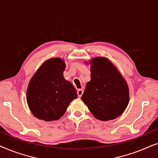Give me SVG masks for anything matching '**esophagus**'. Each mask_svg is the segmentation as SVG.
Segmentation results:
<instances>
[{
	"instance_id": "1",
	"label": "esophagus",
	"mask_w": 158,
	"mask_h": 158,
	"mask_svg": "<svg viewBox=\"0 0 158 158\" xmlns=\"http://www.w3.org/2000/svg\"><path fill=\"white\" fill-rule=\"evenodd\" d=\"M77 96L80 98V97H81L82 95L83 94V89H78L77 90Z\"/></svg>"
}]
</instances>
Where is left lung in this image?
Listing matches in <instances>:
<instances>
[{
	"label": "left lung",
	"mask_w": 158,
	"mask_h": 158,
	"mask_svg": "<svg viewBox=\"0 0 158 158\" xmlns=\"http://www.w3.org/2000/svg\"><path fill=\"white\" fill-rule=\"evenodd\" d=\"M90 81L81 97L96 118L109 121L119 116L129 101L127 83L107 58L98 57L90 61Z\"/></svg>",
	"instance_id": "1"
}]
</instances>
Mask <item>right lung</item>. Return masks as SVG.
<instances>
[{
  "label": "right lung",
  "instance_id": "right-lung-1",
  "mask_svg": "<svg viewBox=\"0 0 158 158\" xmlns=\"http://www.w3.org/2000/svg\"><path fill=\"white\" fill-rule=\"evenodd\" d=\"M64 69L63 60L52 58L44 62L31 77L27 101L30 111L39 119L58 120L65 113L71 101L77 98L74 86L64 78Z\"/></svg>",
  "mask_w": 158,
  "mask_h": 158
}]
</instances>
